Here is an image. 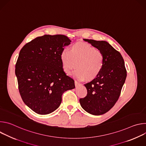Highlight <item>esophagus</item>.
<instances>
[{
	"label": "esophagus",
	"mask_w": 146,
	"mask_h": 146,
	"mask_svg": "<svg viewBox=\"0 0 146 146\" xmlns=\"http://www.w3.org/2000/svg\"><path fill=\"white\" fill-rule=\"evenodd\" d=\"M74 84H75L76 87H77V86H79V83H78L77 81H74Z\"/></svg>",
	"instance_id": "34e87169"
}]
</instances>
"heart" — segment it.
I'll return each instance as SVG.
<instances>
[{"label": "heart", "mask_w": 146, "mask_h": 146, "mask_svg": "<svg viewBox=\"0 0 146 146\" xmlns=\"http://www.w3.org/2000/svg\"><path fill=\"white\" fill-rule=\"evenodd\" d=\"M60 59L64 70L70 74L75 68L74 76L78 80H91L101 72L105 57L101 51L87 43H78L72 46L70 51L61 52Z\"/></svg>", "instance_id": "1"}]
</instances>
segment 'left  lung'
<instances>
[{
	"mask_svg": "<svg viewBox=\"0 0 146 146\" xmlns=\"http://www.w3.org/2000/svg\"><path fill=\"white\" fill-rule=\"evenodd\" d=\"M84 40L101 51L105 57L101 72L84 84L87 96L80 99L83 109L92 115H99L109 111L118 100L127 77V70L121 54L107 41Z\"/></svg>",
	"mask_w": 146,
	"mask_h": 146,
	"instance_id": "1",
	"label": "left lung"
}]
</instances>
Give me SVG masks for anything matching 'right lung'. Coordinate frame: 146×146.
<instances>
[{"label":"right lung","instance_id":"add662e5","mask_svg":"<svg viewBox=\"0 0 146 146\" xmlns=\"http://www.w3.org/2000/svg\"><path fill=\"white\" fill-rule=\"evenodd\" d=\"M70 42L65 35H46L32 40L19 52L15 65L19 92L25 105L38 114L55 111L64 92L75 88L60 59Z\"/></svg>","mask_w":146,"mask_h":146}]
</instances>
